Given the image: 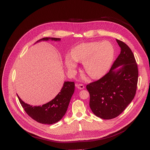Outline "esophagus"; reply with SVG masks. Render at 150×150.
Returning <instances> with one entry per match:
<instances>
[{"label": "esophagus", "instance_id": "34e87169", "mask_svg": "<svg viewBox=\"0 0 150 150\" xmlns=\"http://www.w3.org/2000/svg\"><path fill=\"white\" fill-rule=\"evenodd\" d=\"M76 86L79 89H83L85 88L84 85L82 84H76Z\"/></svg>", "mask_w": 150, "mask_h": 150}]
</instances>
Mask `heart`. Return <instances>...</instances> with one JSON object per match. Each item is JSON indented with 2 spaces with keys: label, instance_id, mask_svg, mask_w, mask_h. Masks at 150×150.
I'll use <instances>...</instances> for the list:
<instances>
[{
  "label": "heart",
  "instance_id": "obj_1",
  "mask_svg": "<svg viewBox=\"0 0 150 150\" xmlns=\"http://www.w3.org/2000/svg\"><path fill=\"white\" fill-rule=\"evenodd\" d=\"M114 57V47L108 42L82 43L72 49L71 57H66L65 64L68 71L74 72L76 62H83L85 72L91 78L97 79L107 73Z\"/></svg>",
  "mask_w": 150,
  "mask_h": 150
}]
</instances>
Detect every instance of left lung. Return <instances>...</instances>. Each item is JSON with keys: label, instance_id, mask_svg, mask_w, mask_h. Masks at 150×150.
<instances>
[{"label": "left lung", "instance_id": "1", "mask_svg": "<svg viewBox=\"0 0 150 150\" xmlns=\"http://www.w3.org/2000/svg\"><path fill=\"white\" fill-rule=\"evenodd\" d=\"M121 52L111 69L99 80L86 85L92 112L104 120L118 117L134 99L138 70L134 55L124 42L116 39Z\"/></svg>", "mask_w": 150, "mask_h": 150}]
</instances>
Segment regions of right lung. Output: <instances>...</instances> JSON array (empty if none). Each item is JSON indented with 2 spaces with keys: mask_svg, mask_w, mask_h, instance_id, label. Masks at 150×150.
<instances>
[{
  "mask_svg": "<svg viewBox=\"0 0 150 150\" xmlns=\"http://www.w3.org/2000/svg\"><path fill=\"white\" fill-rule=\"evenodd\" d=\"M60 41V38H43L36 43L44 40ZM75 91L74 82L65 81L58 94L52 100L42 106H32L24 103L17 94L19 102L25 112L32 119L43 124H53L65 115L71 97Z\"/></svg>",
  "mask_w": 150,
  "mask_h": 150,
  "instance_id": "1",
  "label": "right lung"
}]
</instances>
